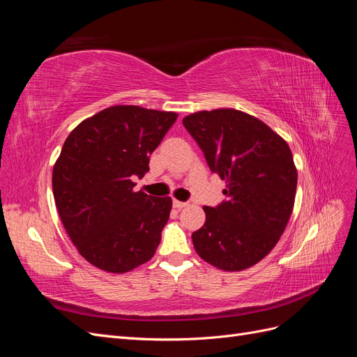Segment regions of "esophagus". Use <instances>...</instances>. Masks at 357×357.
<instances>
[{"mask_svg": "<svg viewBox=\"0 0 357 357\" xmlns=\"http://www.w3.org/2000/svg\"><path fill=\"white\" fill-rule=\"evenodd\" d=\"M172 205H174V208L181 210V208H185V207H186L188 202H183V201H177V199H174V201H172Z\"/></svg>", "mask_w": 357, "mask_h": 357, "instance_id": "obj_1", "label": "esophagus"}]
</instances>
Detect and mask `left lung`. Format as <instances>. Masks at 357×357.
Segmentation results:
<instances>
[{
    "label": "left lung",
    "instance_id": "1",
    "mask_svg": "<svg viewBox=\"0 0 357 357\" xmlns=\"http://www.w3.org/2000/svg\"><path fill=\"white\" fill-rule=\"evenodd\" d=\"M183 125L225 180L228 198L204 207L193 247L215 268L243 271L273 250L294 211L298 171L290 147L257 117L234 109L192 113Z\"/></svg>",
    "mask_w": 357,
    "mask_h": 357
}]
</instances>
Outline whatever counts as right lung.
Segmentation results:
<instances>
[{
  "mask_svg": "<svg viewBox=\"0 0 357 357\" xmlns=\"http://www.w3.org/2000/svg\"><path fill=\"white\" fill-rule=\"evenodd\" d=\"M177 113L113 105L75 126L53 165L55 204L79 253L123 274L153 257L172 199L134 190Z\"/></svg>",
  "mask_w": 357,
  "mask_h": 357,
  "instance_id": "right-lung-1",
  "label": "right lung"
}]
</instances>
